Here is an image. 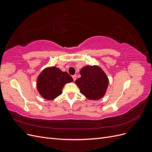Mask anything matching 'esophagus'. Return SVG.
<instances>
[{
	"label": "esophagus",
	"mask_w": 152,
	"mask_h": 152,
	"mask_svg": "<svg viewBox=\"0 0 152 152\" xmlns=\"http://www.w3.org/2000/svg\"><path fill=\"white\" fill-rule=\"evenodd\" d=\"M72 78H73V80H76V79H77V75H73V76H72Z\"/></svg>",
	"instance_id": "1"
}]
</instances>
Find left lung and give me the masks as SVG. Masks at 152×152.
I'll return each mask as SVG.
<instances>
[{
    "label": "left lung",
    "mask_w": 152,
    "mask_h": 152,
    "mask_svg": "<svg viewBox=\"0 0 152 152\" xmlns=\"http://www.w3.org/2000/svg\"><path fill=\"white\" fill-rule=\"evenodd\" d=\"M81 77L75 80L80 93L89 99L98 100L103 98L107 91L109 80L107 75L98 66H86L82 68Z\"/></svg>",
    "instance_id": "obj_1"
}]
</instances>
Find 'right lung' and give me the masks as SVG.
I'll use <instances>...</instances> for the list:
<instances>
[{"mask_svg": "<svg viewBox=\"0 0 152 152\" xmlns=\"http://www.w3.org/2000/svg\"><path fill=\"white\" fill-rule=\"evenodd\" d=\"M73 81L72 77L67 72L52 66L45 68L40 73L37 80V87L44 98L53 100L61 94L64 86Z\"/></svg>", "mask_w": 152, "mask_h": 152, "instance_id": "right-lung-1", "label": "right lung"}]
</instances>
